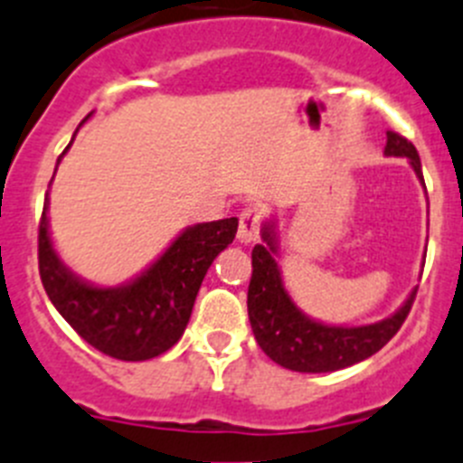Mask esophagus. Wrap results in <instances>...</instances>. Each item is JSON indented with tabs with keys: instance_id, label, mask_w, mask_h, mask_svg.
<instances>
[{
	"instance_id": "1",
	"label": "esophagus",
	"mask_w": 463,
	"mask_h": 463,
	"mask_svg": "<svg viewBox=\"0 0 463 463\" xmlns=\"http://www.w3.org/2000/svg\"><path fill=\"white\" fill-rule=\"evenodd\" d=\"M263 212H260L256 204H249V207L242 209L240 214V228H237V240L244 244L256 242L260 235V221H263Z\"/></svg>"
}]
</instances>
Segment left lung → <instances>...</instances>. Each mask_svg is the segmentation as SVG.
Here are the masks:
<instances>
[{"instance_id": "obj_1", "label": "left lung", "mask_w": 463, "mask_h": 463, "mask_svg": "<svg viewBox=\"0 0 463 463\" xmlns=\"http://www.w3.org/2000/svg\"><path fill=\"white\" fill-rule=\"evenodd\" d=\"M387 156L408 158L417 179L424 184L417 148L399 132H387ZM275 223L263 226V244L251 251V281H249L247 307L256 343L281 368L296 373H331L347 368L380 352L403 326L410 307L415 303L417 288L410 291L405 303L392 317L365 324V326H331L309 319L293 303L281 281L277 265Z\"/></svg>"}]
</instances>
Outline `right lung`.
Here are the masks:
<instances>
[{
	"label": "right lung",
	"instance_id": "right-lung-1",
	"mask_svg": "<svg viewBox=\"0 0 463 463\" xmlns=\"http://www.w3.org/2000/svg\"><path fill=\"white\" fill-rule=\"evenodd\" d=\"M46 212L48 193L39 221V275L48 298L88 345L120 361L154 359L179 343L209 265L237 232L235 216L188 226L142 275L120 287H95L60 260Z\"/></svg>",
	"mask_w": 463,
	"mask_h": 463
}]
</instances>
